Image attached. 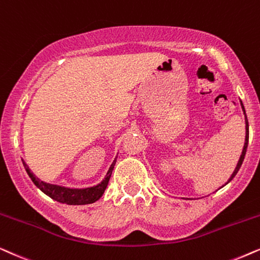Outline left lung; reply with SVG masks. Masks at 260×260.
I'll use <instances>...</instances> for the list:
<instances>
[{"instance_id": "obj_1", "label": "left lung", "mask_w": 260, "mask_h": 260, "mask_svg": "<svg viewBox=\"0 0 260 260\" xmlns=\"http://www.w3.org/2000/svg\"><path fill=\"white\" fill-rule=\"evenodd\" d=\"M241 108H243V110H244V113H245V108H244V105H243V102H241ZM245 116H246V114H245ZM245 122H246V138H245V145H244V148H243V153H241V155H240V159H239V161H238V165H237V168H235V170H234V172L233 174H232V176H231V178L228 179V182H231L232 179L234 178V176L238 174V171H239V169L241 168V164H243V161H244V158H245V154H246V150H247V145H248V121H247V117H246V121H245ZM227 182V183H228Z\"/></svg>"}]
</instances>
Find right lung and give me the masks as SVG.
Wrapping results in <instances>:
<instances>
[{
    "mask_svg": "<svg viewBox=\"0 0 260 260\" xmlns=\"http://www.w3.org/2000/svg\"><path fill=\"white\" fill-rule=\"evenodd\" d=\"M22 162H23V166H25L27 174L29 176V178L32 179L34 184H36L44 193H46V195L50 196L51 199L58 201V202L60 203L79 206V205H89V203H94L103 195L107 185H108L110 176H112L116 159L113 161V164L110 165L105 179H103L100 184L91 186V188H85V189H70V188H65V186H59V185L50 184V183H45L43 181H40L39 178H37L36 176L33 175V172H30L29 168L27 166L25 161L22 160Z\"/></svg>",
    "mask_w": 260,
    "mask_h": 260,
    "instance_id": "1",
    "label": "right lung"
}]
</instances>
